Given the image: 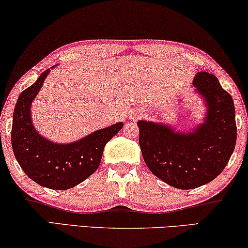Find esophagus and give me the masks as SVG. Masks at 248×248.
<instances>
[{
    "label": "esophagus",
    "mask_w": 248,
    "mask_h": 248,
    "mask_svg": "<svg viewBox=\"0 0 248 248\" xmlns=\"http://www.w3.org/2000/svg\"><path fill=\"white\" fill-rule=\"evenodd\" d=\"M140 116H141V112H140L139 110H135V111H132L130 114H129V118H130L131 120H136L138 119V118H140Z\"/></svg>",
    "instance_id": "obj_1"
}]
</instances>
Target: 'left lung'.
<instances>
[{
	"instance_id": "8db88e82",
	"label": "left lung",
	"mask_w": 248,
	"mask_h": 248,
	"mask_svg": "<svg viewBox=\"0 0 248 248\" xmlns=\"http://www.w3.org/2000/svg\"><path fill=\"white\" fill-rule=\"evenodd\" d=\"M193 86L206 114L189 132L166 124L139 120V145L147 167L162 182L194 189L215 179L235 149L237 128L232 95L208 72H198Z\"/></svg>"
}]
</instances>
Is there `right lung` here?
<instances>
[{
	"instance_id": "right-lung-1",
	"label": "right lung",
	"mask_w": 248,
	"mask_h": 248,
	"mask_svg": "<svg viewBox=\"0 0 248 248\" xmlns=\"http://www.w3.org/2000/svg\"><path fill=\"white\" fill-rule=\"evenodd\" d=\"M49 73L50 69L46 70L18 95L11 142L14 156L29 178L50 189L65 190L82 183L97 170L106 143L121 130L124 123L99 129L69 143L44 138L32 124L31 106Z\"/></svg>"
}]
</instances>
